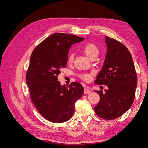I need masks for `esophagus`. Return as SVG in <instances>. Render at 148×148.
Segmentation results:
<instances>
[{
    "mask_svg": "<svg viewBox=\"0 0 148 148\" xmlns=\"http://www.w3.org/2000/svg\"><path fill=\"white\" fill-rule=\"evenodd\" d=\"M90 92H91V91L89 90V89H88L87 88H85L84 89V94H89V93H90Z\"/></svg>",
    "mask_w": 148,
    "mask_h": 148,
    "instance_id": "34e87169",
    "label": "esophagus"
}]
</instances>
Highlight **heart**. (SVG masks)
Returning a JSON list of instances; mask_svg holds the SVG:
<instances>
[{"label":"heart","mask_w":148,"mask_h":148,"mask_svg":"<svg viewBox=\"0 0 148 148\" xmlns=\"http://www.w3.org/2000/svg\"><path fill=\"white\" fill-rule=\"evenodd\" d=\"M83 52L86 54L89 59H92L93 58L97 57L99 53V50L95 44L92 43H88L85 44L82 47ZM67 62L69 64H72L74 60V53L73 52H69L67 56ZM79 77L84 81L88 82L91 79V75L88 73H84L79 75Z\"/></svg>","instance_id":"1"}]
</instances>
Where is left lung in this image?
<instances>
[{
	"instance_id": "8db88e82",
	"label": "left lung",
	"mask_w": 148,
	"mask_h": 148,
	"mask_svg": "<svg viewBox=\"0 0 148 148\" xmlns=\"http://www.w3.org/2000/svg\"><path fill=\"white\" fill-rule=\"evenodd\" d=\"M107 47L106 59L95 83L108 87L95 91L100 101L95 107L96 115L105 120H114L130 108L135 96L137 75L131 53L117 40L106 37Z\"/></svg>"
}]
</instances>
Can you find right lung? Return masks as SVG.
<instances>
[{
  "mask_svg": "<svg viewBox=\"0 0 148 148\" xmlns=\"http://www.w3.org/2000/svg\"><path fill=\"white\" fill-rule=\"evenodd\" d=\"M83 38L56 33L39 44L30 57L26 82L31 99L42 117L52 123L70 120L75 112V104L83 95L84 88L78 82L61 86L58 75L66 66L71 44Z\"/></svg>",
  "mask_w": 148,
  "mask_h": 148,
  "instance_id": "right-lung-1",
  "label": "right lung"
}]
</instances>
